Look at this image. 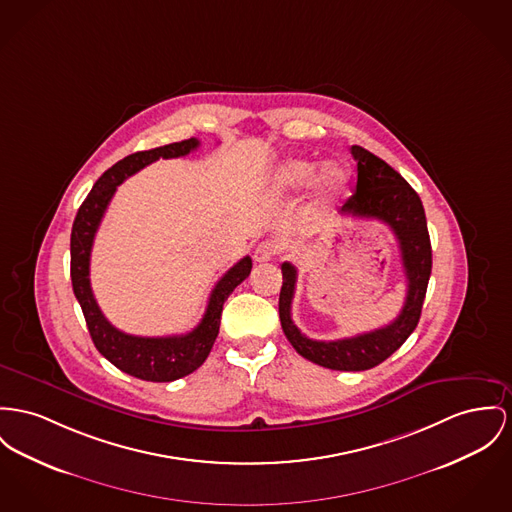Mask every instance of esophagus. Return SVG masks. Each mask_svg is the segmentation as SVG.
<instances>
[{
	"label": "esophagus",
	"instance_id": "obj_1",
	"mask_svg": "<svg viewBox=\"0 0 512 512\" xmlns=\"http://www.w3.org/2000/svg\"><path fill=\"white\" fill-rule=\"evenodd\" d=\"M279 250H281V244L277 240H264L254 250V262H258V264L270 262Z\"/></svg>",
	"mask_w": 512,
	"mask_h": 512
}]
</instances>
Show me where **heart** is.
Masks as SVG:
<instances>
[{
	"mask_svg": "<svg viewBox=\"0 0 512 512\" xmlns=\"http://www.w3.org/2000/svg\"><path fill=\"white\" fill-rule=\"evenodd\" d=\"M318 169L320 165L314 161L291 159L277 172V184L283 190H299L316 178ZM347 182H349V172L340 165H328L320 174V188L326 194L340 192Z\"/></svg>",
	"mask_w": 512,
	"mask_h": 512,
	"instance_id": "b5f03b06",
	"label": "heart"
}]
</instances>
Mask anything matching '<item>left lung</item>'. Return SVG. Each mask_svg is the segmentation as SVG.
Here are the masks:
<instances>
[{"label":"left lung","mask_w":512,"mask_h":512,"mask_svg":"<svg viewBox=\"0 0 512 512\" xmlns=\"http://www.w3.org/2000/svg\"><path fill=\"white\" fill-rule=\"evenodd\" d=\"M351 155L357 161V186L355 194L343 204L340 213L361 219H378L392 229L402 254L408 295L402 312L388 326L343 340H310L291 318L297 270L293 264L283 262V285L279 293L281 328L299 355L332 371L373 369L408 340L419 322L433 266L425 209L417 192L400 172L394 171L371 151L353 145Z\"/></svg>","instance_id":"8db88e82"}]
</instances>
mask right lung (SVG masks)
Masks as SVG:
<instances>
[{
  "label": "right lung",
  "mask_w": 512,
  "mask_h": 512,
  "mask_svg": "<svg viewBox=\"0 0 512 512\" xmlns=\"http://www.w3.org/2000/svg\"><path fill=\"white\" fill-rule=\"evenodd\" d=\"M200 147L196 137L155 147L149 151H137L116 165H112L95 182L93 190L79 207L71 229V285L75 299L79 301L91 340L114 367L122 373L149 382H171L176 378L194 373L204 365L213 341L219 334L221 312L227 297L235 291L252 270L250 256H244L229 272L225 273L209 295L202 322L188 334L167 338H141L120 332L104 318L97 305L89 279L91 250L97 229L103 221L104 211L110 204L116 188L132 174L155 163L157 159H176Z\"/></svg>",
  "instance_id": "add662e5"
}]
</instances>
